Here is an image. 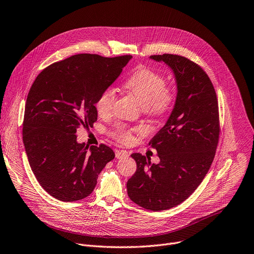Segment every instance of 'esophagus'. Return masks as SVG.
<instances>
[{
	"label": "esophagus",
	"instance_id": "34e87169",
	"mask_svg": "<svg viewBox=\"0 0 254 254\" xmlns=\"http://www.w3.org/2000/svg\"><path fill=\"white\" fill-rule=\"evenodd\" d=\"M128 156L127 152L126 151H115V157H117L118 159H124V158H127Z\"/></svg>",
	"mask_w": 254,
	"mask_h": 254
}]
</instances>
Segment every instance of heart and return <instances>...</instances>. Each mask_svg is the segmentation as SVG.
Instances as JSON below:
<instances>
[{
    "label": "heart",
    "mask_w": 254,
    "mask_h": 254,
    "mask_svg": "<svg viewBox=\"0 0 254 254\" xmlns=\"http://www.w3.org/2000/svg\"><path fill=\"white\" fill-rule=\"evenodd\" d=\"M165 85L166 81L162 75L149 67H140L125 82L124 87L139 101L148 115L159 119L170 111L175 101L174 91ZM114 102L115 91L112 88L104 89L95 103L100 117L106 118L111 114ZM115 137L123 143H127L131 140V131L120 127Z\"/></svg>",
    "instance_id": "obj_1"
}]
</instances>
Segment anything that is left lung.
<instances>
[{"label":"left lung","instance_id":"left-lung-1","mask_svg":"<svg viewBox=\"0 0 254 254\" xmlns=\"http://www.w3.org/2000/svg\"><path fill=\"white\" fill-rule=\"evenodd\" d=\"M174 73L177 95L165 126L150 141L160 158L152 164L131 154L136 171L127 180L129 198L146 210L164 211L186 200L209 171L219 142V106L214 86L202 68L177 55L151 56Z\"/></svg>","mask_w":254,"mask_h":254}]
</instances>
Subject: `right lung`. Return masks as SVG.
Segmentation results:
<instances>
[{
	"label": "right lung",
	"mask_w": 254,
	"mask_h": 254,
	"mask_svg": "<svg viewBox=\"0 0 254 254\" xmlns=\"http://www.w3.org/2000/svg\"><path fill=\"white\" fill-rule=\"evenodd\" d=\"M131 56L80 54L45 67L27 96L23 143L42 189L62 201L93 191L99 173L114 158L106 145L79 144L77 128L97 121L96 100L121 75Z\"/></svg>",
	"instance_id": "obj_1"
}]
</instances>
